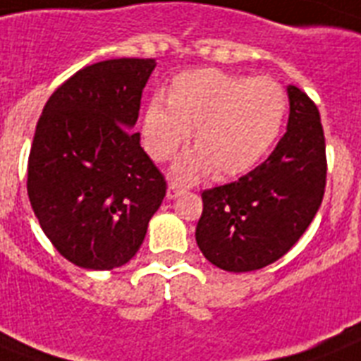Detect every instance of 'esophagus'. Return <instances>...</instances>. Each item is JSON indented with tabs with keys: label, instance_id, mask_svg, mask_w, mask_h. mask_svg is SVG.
Wrapping results in <instances>:
<instances>
[{
	"label": "esophagus",
	"instance_id": "34e87169",
	"mask_svg": "<svg viewBox=\"0 0 361 361\" xmlns=\"http://www.w3.org/2000/svg\"><path fill=\"white\" fill-rule=\"evenodd\" d=\"M183 192H185V187L178 185V183H171V185H169V189H166V198L174 200V198H178L180 195H183Z\"/></svg>",
	"mask_w": 361,
	"mask_h": 361
}]
</instances>
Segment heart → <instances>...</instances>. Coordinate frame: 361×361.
<instances>
[{
  "label": "heart",
  "mask_w": 361,
  "mask_h": 361,
  "mask_svg": "<svg viewBox=\"0 0 361 361\" xmlns=\"http://www.w3.org/2000/svg\"><path fill=\"white\" fill-rule=\"evenodd\" d=\"M166 100L156 95L148 102L145 148L156 161H166L192 128L196 150L176 166L185 178L211 169L218 176L251 169L268 152L286 114V95L275 80L240 77L216 68L176 75Z\"/></svg>",
  "instance_id": "obj_1"
}]
</instances>
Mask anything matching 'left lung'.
<instances>
[{"instance_id": "left-lung-1", "label": "left lung", "mask_w": 361, "mask_h": 361, "mask_svg": "<svg viewBox=\"0 0 361 361\" xmlns=\"http://www.w3.org/2000/svg\"><path fill=\"white\" fill-rule=\"evenodd\" d=\"M288 130L274 152L237 181L205 189L196 242L211 264L253 271L286 255L316 216L326 185L317 106L288 86Z\"/></svg>"}]
</instances>
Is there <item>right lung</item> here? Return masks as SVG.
<instances>
[{
	"label": "right lung",
	"mask_w": 361,
	"mask_h": 361,
	"mask_svg": "<svg viewBox=\"0 0 361 361\" xmlns=\"http://www.w3.org/2000/svg\"><path fill=\"white\" fill-rule=\"evenodd\" d=\"M152 59L86 66L45 102L27 169V192L62 257L114 269L137 253L166 181L132 132Z\"/></svg>",
	"instance_id": "obj_1"
}]
</instances>
